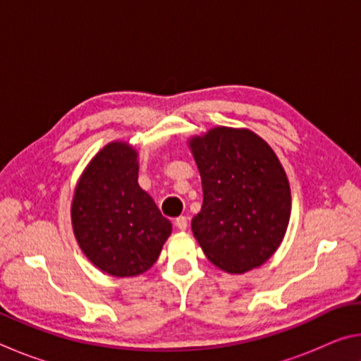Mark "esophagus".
<instances>
[{"label":"esophagus","instance_id":"esophagus-1","mask_svg":"<svg viewBox=\"0 0 361 361\" xmlns=\"http://www.w3.org/2000/svg\"><path fill=\"white\" fill-rule=\"evenodd\" d=\"M175 226H176V229L185 231L188 228V218L186 216H178L175 219Z\"/></svg>","mask_w":361,"mask_h":361}]
</instances>
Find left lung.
Listing matches in <instances>:
<instances>
[{
    "mask_svg": "<svg viewBox=\"0 0 361 361\" xmlns=\"http://www.w3.org/2000/svg\"><path fill=\"white\" fill-rule=\"evenodd\" d=\"M202 178V209L191 229L207 258L245 274L271 258L291 215V191L274 149L250 129L216 126L188 140Z\"/></svg>",
    "mask_w": 361,
    "mask_h": 361,
    "instance_id": "1",
    "label": "left lung"
}]
</instances>
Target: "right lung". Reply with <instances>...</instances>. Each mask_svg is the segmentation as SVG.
Returning a JSON list of instances; mask_svg holds the SVG:
<instances>
[{"mask_svg":"<svg viewBox=\"0 0 361 361\" xmlns=\"http://www.w3.org/2000/svg\"><path fill=\"white\" fill-rule=\"evenodd\" d=\"M71 224L87 259L113 277L148 271L172 234V223L138 185V151L118 140L103 146L79 176Z\"/></svg>","mask_w":361,"mask_h":361,"instance_id":"add662e5","label":"right lung"}]
</instances>
